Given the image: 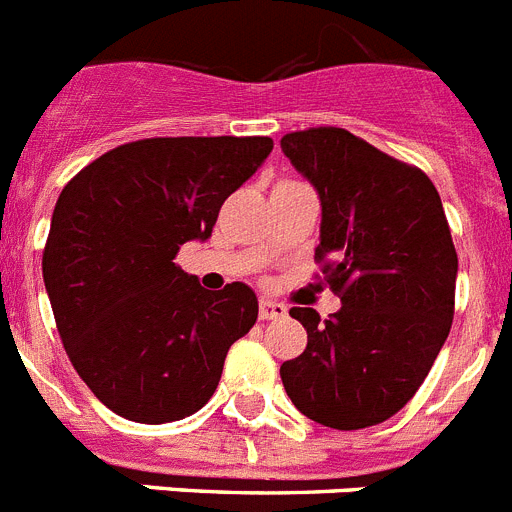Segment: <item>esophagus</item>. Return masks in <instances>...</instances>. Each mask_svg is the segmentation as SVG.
Returning a JSON list of instances; mask_svg holds the SVG:
<instances>
[{
    "instance_id": "34e87169",
    "label": "esophagus",
    "mask_w": 512,
    "mask_h": 512,
    "mask_svg": "<svg viewBox=\"0 0 512 512\" xmlns=\"http://www.w3.org/2000/svg\"><path fill=\"white\" fill-rule=\"evenodd\" d=\"M288 308L278 301H270V298H260V319L262 321H273V319H283Z\"/></svg>"
}]
</instances>
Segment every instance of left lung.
Here are the masks:
<instances>
[{
    "label": "left lung",
    "instance_id": "left-lung-1",
    "mask_svg": "<svg viewBox=\"0 0 512 512\" xmlns=\"http://www.w3.org/2000/svg\"><path fill=\"white\" fill-rule=\"evenodd\" d=\"M280 147L319 191L316 262L342 298L324 321L290 308L308 344L280 380L321 426H377L416 395L454 319L457 250L439 191L421 168L342 127L290 132Z\"/></svg>",
    "mask_w": 512,
    "mask_h": 512
}]
</instances>
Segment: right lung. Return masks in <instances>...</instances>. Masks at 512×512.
I'll return each instance as SVG.
<instances>
[{"label": "right lung", "mask_w": 512, "mask_h": 512, "mask_svg": "<svg viewBox=\"0 0 512 512\" xmlns=\"http://www.w3.org/2000/svg\"><path fill=\"white\" fill-rule=\"evenodd\" d=\"M270 150V137H150L96 158L58 196L45 290L71 365L117 416L170 423L204 408L255 326L250 285L206 290L173 260L211 237Z\"/></svg>", "instance_id": "1"}]
</instances>
